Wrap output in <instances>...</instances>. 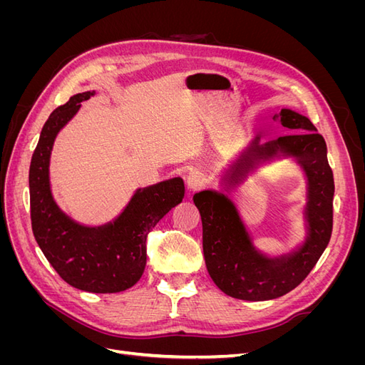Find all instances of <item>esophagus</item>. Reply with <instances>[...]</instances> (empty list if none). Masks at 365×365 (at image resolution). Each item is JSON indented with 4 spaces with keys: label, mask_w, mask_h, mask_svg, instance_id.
<instances>
[{
    "label": "esophagus",
    "mask_w": 365,
    "mask_h": 365,
    "mask_svg": "<svg viewBox=\"0 0 365 365\" xmlns=\"http://www.w3.org/2000/svg\"><path fill=\"white\" fill-rule=\"evenodd\" d=\"M185 184H187V187H189L192 192H197V190H201L202 187H205L207 178H205L204 173L195 170V172H190L189 175H187Z\"/></svg>",
    "instance_id": "esophagus-1"
}]
</instances>
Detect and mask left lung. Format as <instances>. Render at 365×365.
<instances>
[{
	"mask_svg": "<svg viewBox=\"0 0 365 365\" xmlns=\"http://www.w3.org/2000/svg\"><path fill=\"white\" fill-rule=\"evenodd\" d=\"M274 120L298 132L264 145H259L256 138L228 175L231 182H237L259 161L277 152L300 160L309 180L307 220L311 230L300 251L277 260L260 256L251 247L235 205L225 196L210 190L193 196L202 219V248L210 277L220 291L240 300H271L297 288L322 257L332 235L335 184L323 135L311 120L291 109H282Z\"/></svg>",
	"mask_w": 365,
	"mask_h": 365,
	"instance_id": "8db88e82",
	"label": "left lung"
}]
</instances>
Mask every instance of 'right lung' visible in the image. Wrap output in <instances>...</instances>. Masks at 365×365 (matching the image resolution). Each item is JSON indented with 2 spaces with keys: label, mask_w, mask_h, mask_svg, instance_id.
Returning a JSON list of instances; mask_svg holds the SVG:
<instances>
[{
  "label": "right lung",
  "mask_w": 365,
  "mask_h": 365,
  "mask_svg": "<svg viewBox=\"0 0 365 365\" xmlns=\"http://www.w3.org/2000/svg\"><path fill=\"white\" fill-rule=\"evenodd\" d=\"M93 93H81L54 109L33 152L30 185L31 230L43 256L63 282L77 289L113 294L129 289L146 267L148 235L182 201L184 182L173 178L138 190L114 224L88 228L74 224L54 204L48 161L54 137Z\"/></svg>",
  "instance_id": "add662e5"
}]
</instances>
